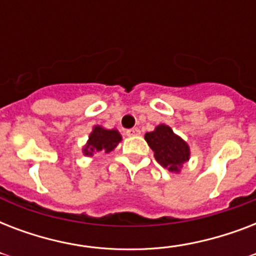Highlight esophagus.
<instances>
[{"mask_svg": "<svg viewBox=\"0 0 256 256\" xmlns=\"http://www.w3.org/2000/svg\"><path fill=\"white\" fill-rule=\"evenodd\" d=\"M126 134L130 136H140V130L138 128H132L130 130H126Z\"/></svg>", "mask_w": 256, "mask_h": 256, "instance_id": "34e87169", "label": "esophagus"}]
</instances>
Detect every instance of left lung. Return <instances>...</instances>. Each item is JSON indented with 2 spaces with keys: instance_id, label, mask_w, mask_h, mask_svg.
Returning <instances> with one entry per match:
<instances>
[{
  "instance_id": "left-lung-1",
  "label": "left lung",
  "mask_w": 256,
  "mask_h": 256,
  "mask_svg": "<svg viewBox=\"0 0 256 256\" xmlns=\"http://www.w3.org/2000/svg\"><path fill=\"white\" fill-rule=\"evenodd\" d=\"M144 140L154 152L156 162L171 172H179L183 164L190 160L187 142L168 124H158L152 132L144 134Z\"/></svg>"
}]
</instances>
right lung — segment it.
<instances>
[{"instance_id":"add662e5","label":"right lung","mask_w":256,"mask_h":256,"mask_svg":"<svg viewBox=\"0 0 256 256\" xmlns=\"http://www.w3.org/2000/svg\"><path fill=\"white\" fill-rule=\"evenodd\" d=\"M122 136L116 128H104L100 124L92 128L86 144L82 148L84 156H92L96 152H110L118 146Z\"/></svg>"}]
</instances>
